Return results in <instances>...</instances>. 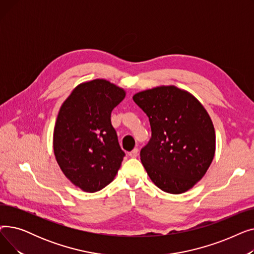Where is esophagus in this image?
I'll return each mask as SVG.
<instances>
[{
  "mask_svg": "<svg viewBox=\"0 0 254 254\" xmlns=\"http://www.w3.org/2000/svg\"><path fill=\"white\" fill-rule=\"evenodd\" d=\"M128 155H129L130 157H137V156H138V148H135L134 150H131V151L128 153Z\"/></svg>",
  "mask_w": 254,
  "mask_h": 254,
  "instance_id": "obj_1",
  "label": "esophagus"
}]
</instances>
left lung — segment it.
Wrapping results in <instances>:
<instances>
[{"mask_svg": "<svg viewBox=\"0 0 254 254\" xmlns=\"http://www.w3.org/2000/svg\"><path fill=\"white\" fill-rule=\"evenodd\" d=\"M134 102L149 118L151 138L141 162L162 190L179 194L203 178L215 154V130L203 107L174 85L140 91Z\"/></svg>", "mask_w": 254, "mask_h": 254, "instance_id": "1", "label": "left lung"}]
</instances>
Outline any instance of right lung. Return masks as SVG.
Segmentation results:
<instances>
[{"mask_svg": "<svg viewBox=\"0 0 254 254\" xmlns=\"http://www.w3.org/2000/svg\"><path fill=\"white\" fill-rule=\"evenodd\" d=\"M126 91L104 79L74 88L60 109L53 131V150L64 176L86 192L108 185L126 153L111 125V112Z\"/></svg>", "mask_w": 254, "mask_h": 254, "instance_id": "obj_1", "label": "right lung"}]
</instances>
